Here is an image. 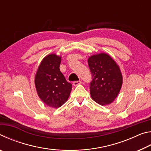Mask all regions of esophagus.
Segmentation results:
<instances>
[{"label": "esophagus", "instance_id": "obj_1", "mask_svg": "<svg viewBox=\"0 0 151 151\" xmlns=\"http://www.w3.org/2000/svg\"><path fill=\"white\" fill-rule=\"evenodd\" d=\"M80 84H81V81H75L73 83V85L74 86H77L78 85H80Z\"/></svg>", "mask_w": 151, "mask_h": 151}]
</instances>
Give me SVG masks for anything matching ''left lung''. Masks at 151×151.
<instances>
[{
  "label": "left lung",
  "mask_w": 151,
  "mask_h": 151,
  "mask_svg": "<svg viewBox=\"0 0 151 151\" xmlns=\"http://www.w3.org/2000/svg\"><path fill=\"white\" fill-rule=\"evenodd\" d=\"M93 80L90 83L92 99L101 105L111 104L121 90L122 76L115 61L106 53L88 58Z\"/></svg>",
  "instance_id": "8db88e82"
}]
</instances>
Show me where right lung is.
I'll list each match as a JSON object with an SVG mask.
<instances>
[{"label":"right lung","mask_w":151,"mask_h":151,"mask_svg":"<svg viewBox=\"0 0 151 151\" xmlns=\"http://www.w3.org/2000/svg\"><path fill=\"white\" fill-rule=\"evenodd\" d=\"M61 57L55 54L45 57L35 75V86L42 101L52 108H59L65 103L72 90L60 70Z\"/></svg>","instance_id":"add662e5"}]
</instances>
